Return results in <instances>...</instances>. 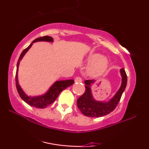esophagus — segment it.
I'll return each mask as SVG.
<instances>
[{
  "label": "esophagus",
  "instance_id": "obj_1",
  "mask_svg": "<svg viewBox=\"0 0 149 149\" xmlns=\"http://www.w3.org/2000/svg\"><path fill=\"white\" fill-rule=\"evenodd\" d=\"M74 81H75V83H81L82 82V79H81V77H77L75 78Z\"/></svg>",
  "mask_w": 149,
  "mask_h": 149
}]
</instances>
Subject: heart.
Segmentation results:
<instances>
[{
    "label": "heart",
    "instance_id": "b5f03b06",
    "mask_svg": "<svg viewBox=\"0 0 149 149\" xmlns=\"http://www.w3.org/2000/svg\"><path fill=\"white\" fill-rule=\"evenodd\" d=\"M87 63L90 65L89 67V74L93 77H96L101 74L108 67V61L100 54H92L87 58Z\"/></svg>",
    "mask_w": 149,
    "mask_h": 149
}]
</instances>
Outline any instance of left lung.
<instances>
[{
  "label": "left lung",
  "mask_w": 149,
  "mask_h": 149,
  "mask_svg": "<svg viewBox=\"0 0 149 149\" xmlns=\"http://www.w3.org/2000/svg\"><path fill=\"white\" fill-rule=\"evenodd\" d=\"M122 82L121 85L115 95L108 102L96 101L93 97L90 86L94 80L85 81V93L79 97L77 104L79 109L83 115L89 117H100L107 115L113 111L121 100V95L127 85V74L123 68L120 70Z\"/></svg>",
  "instance_id": "8db88e82"
}]
</instances>
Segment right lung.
<instances>
[{
  "mask_svg": "<svg viewBox=\"0 0 149 149\" xmlns=\"http://www.w3.org/2000/svg\"><path fill=\"white\" fill-rule=\"evenodd\" d=\"M38 41H47V42H54V39L52 37L49 36H42V37L37 38L35 40H34L32 42V43L26 48L23 52H22L21 55H20L19 60H18L17 64V70H16V75H15V84H16V88L19 93V96L23 100L29 104L31 107H34L36 108H38V109H44L49 106L51 104H52L56 100V99L58 97L59 94L62 92V91L70 85H72L74 83V81L72 79H69V80H65V81H57L53 84L49 90L45 93V94L42 95H39V96H34L31 97L28 96L26 95L23 89L21 88L20 85L18 83V68H19V65L20 61L23 58L24 55L26 54V52L29 50V49L31 47L34 42H38Z\"/></svg>",
  "mask_w": 149,
  "mask_h": 149,
  "instance_id": "1",
  "label": "right lung"
}]
</instances>
